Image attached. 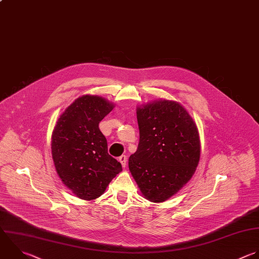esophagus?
<instances>
[{
	"mask_svg": "<svg viewBox=\"0 0 259 259\" xmlns=\"http://www.w3.org/2000/svg\"><path fill=\"white\" fill-rule=\"evenodd\" d=\"M118 160H119V162L121 163L122 167H125V166H126V161H127V158H126V156H125V155H122V156H120V157L118 158Z\"/></svg>",
	"mask_w": 259,
	"mask_h": 259,
	"instance_id": "1",
	"label": "esophagus"
}]
</instances>
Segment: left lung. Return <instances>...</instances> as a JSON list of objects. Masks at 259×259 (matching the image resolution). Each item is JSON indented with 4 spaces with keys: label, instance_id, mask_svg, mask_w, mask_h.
Wrapping results in <instances>:
<instances>
[{
    "label": "left lung",
    "instance_id": "8db88e82",
    "mask_svg": "<svg viewBox=\"0 0 259 259\" xmlns=\"http://www.w3.org/2000/svg\"><path fill=\"white\" fill-rule=\"evenodd\" d=\"M140 142L128 168L143 195L161 202L192 177L200 156L197 127L177 102L159 100L137 109Z\"/></svg>",
    "mask_w": 259,
    "mask_h": 259
}]
</instances>
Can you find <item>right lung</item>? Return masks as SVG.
<instances>
[{"mask_svg":"<svg viewBox=\"0 0 259 259\" xmlns=\"http://www.w3.org/2000/svg\"><path fill=\"white\" fill-rule=\"evenodd\" d=\"M113 109L102 97L84 95L61 115L52 137L56 170L78 197H99L122 168L108 154L107 141L99 122Z\"/></svg>","mask_w":259,"mask_h":259,"instance_id":"add662e5","label":"right lung"}]
</instances>
